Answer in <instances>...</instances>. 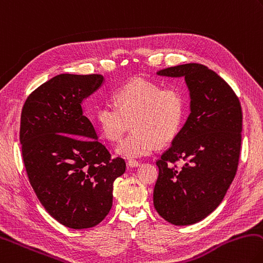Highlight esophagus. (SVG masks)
<instances>
[{
    "label": "esophagus",
    "mask_w": 263,
    "mask_h": 263,
    "mask_svg": "<svg viewBox=\"0 0 263 263\" xmlns=\"http://www.w3.org/2000/svg\"><path fill=\"white\" fill-rule=\"evenodd\" d=\"M127 166H130V168H137V166H139L140 163L136 160H128L127 161Z\"/></svg>",
    "instance_id": "esophagus-1"
}]
</instances>
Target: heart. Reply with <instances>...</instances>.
I'll return each instance as SVG.
<instances>
[{
  "label": "heart",
  "instance_id": "heart-1",
  "mask_svg": "<svg viewBox=\"0 0 263 263\" xmlns=\"http://www.w3.org/2000/svg\"><path fill=\"white\" fill-rule=\"evenodd\" d=\"M116 106L103 103L94 121L109 141L122 139L132 122L133 132L117 147V154L137 159L152 154L159 144L174 140L183 126L187 97L177 85L162 87L144 78L122 85L114 93Z\"/></svg>",
  "mask_w": 263,
  "mask_h": 263
}]
</instances>
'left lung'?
Returning <instances> with one entry per match:
<instances>
[{
	"label": "left lung",
	"mask_w": 263,
	"mask_h": 263,
	"mask_svg": "<svg viewBox=\"0 0 263 263\" xmlns=\"http://www.w3.org/2000/svg\"><path fill=\"white\" fill-rule=\"evenodd\" d=\"M184 77L191 114L161 159L153 201L156 212L175 226H189L214 212L235 178L241 146L239 99L226 80L198 63L157 71ZM185 162L180 170L177 162Z\"/></svg>",
	"instance_id": "1"
}]
</instances>
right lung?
Masks as SVG:
<instances>
[{"label":"right lung","instance_id":"add662e5","mask_svg":"<svg viewBox=\"0 0 263 263\" xmlns=\"http://www.w3.org/2000/svg\"><path fill=\"white\" fill-rule=\"evenodd\" d=\"M102 83L101 74H59L33 90L22 109L19 140L28 180L46 211L71 229L106 218L114 181L126 168L83 115V100Z\"/></svg>","mask_w":263,"mask_h":263}]
</instances>
